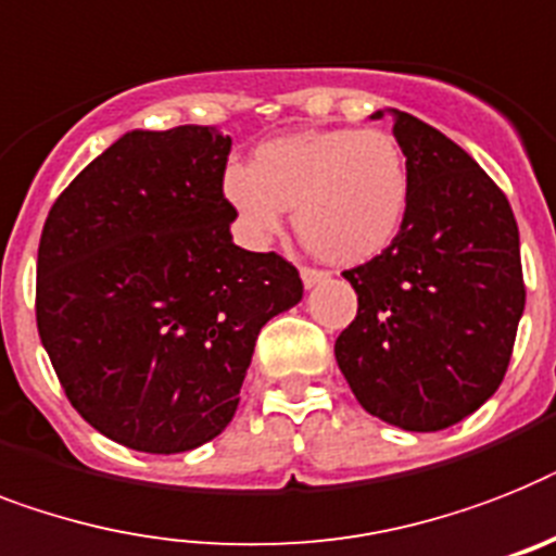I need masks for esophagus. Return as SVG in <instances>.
I'll return each instance as SVG.
<instances>
[{
  "label": "esophagus",
  "mask_w": 556,
  "mask_h": 556,
  "mask_svg": "<svg viewBox=\"0 0 556 556\" xmlns=\"http://www.w3.org/2000/svg\"><path fill=\"white\" fill-rule=\"evenodd\" d=\"M329 275L324 269H312V267H301V281H304L306 289L318 287L320 281H327Z\"/></svg>",
  "instance_id": "obj_1"
}]
</instances>
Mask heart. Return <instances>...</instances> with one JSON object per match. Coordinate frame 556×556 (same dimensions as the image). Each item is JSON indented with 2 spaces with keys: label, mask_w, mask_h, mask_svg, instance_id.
<instances>
[{
  "label": "heart",
  "mask_w": 556,
  "mask_h": 556,
  "mask_svg": "<svg viewBox=\"0 0 556 556\" xmlns=\"http://www.w3.org/2000/svg\"><path fill=\"white\" fill-rule=\"evenodd\" d=\"M409 162L383 130H301L255 147L252 164H229L222 195L247 244L278 236L287 206L318 258L355 267L397 238L409 210Z\"/></svg>",
  "instance_id": "1"
}]
</instances>
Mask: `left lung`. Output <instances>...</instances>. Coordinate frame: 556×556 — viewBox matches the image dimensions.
<instances>
[{
  "label": "left lung",
  "mask_w": 556,
  "mask_h": 556,
  "mask_svg": "<svg viewBox=\"0 0 556 556\" xmlns=\"http://www.w3.org/2000/svg\"><path fill=\"white\" fill-rule=\"evenodd\" d=\"M389 113L409 162V210L389 250L343 273L357 315L334 357L369 415L440 432L503 383L526 306L520 232L503 190L463 147Z\"/></svg>",
  "instance_id": "1"
}]
</instances>
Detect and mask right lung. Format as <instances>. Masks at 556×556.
I'll list each match as a JSON object with an SVG mask.
<instances>
[{
  "mask_svg": "<svg viewBox=\"0 0 556 556\" xmlns=\"http://www.w3.org/2000/svg\"><path fill=\"white\" fill-rule=\"evenodd\" d=\"M229 147L201 124L124 132L41 229V346L73 409L136 452L178 454L218 438L261 327L304 298L289 261L232 244Z\"/></svg>",
  "mask_w": 556,
  "mask_h": 556,
  "instance_id": "right-lung-1",
  "label": "right lung"
}]
</instances>
